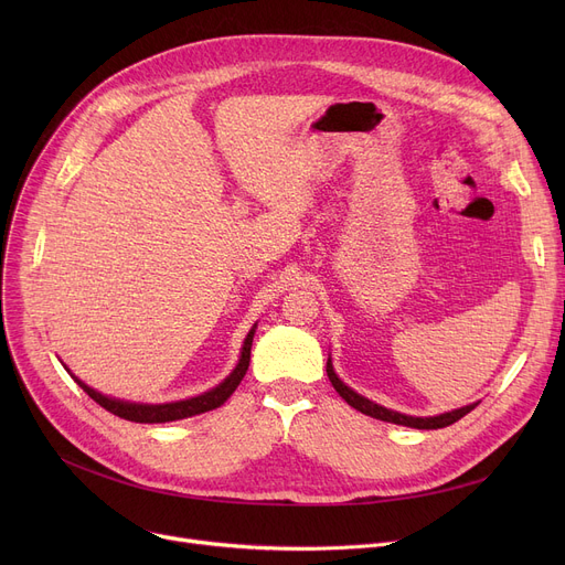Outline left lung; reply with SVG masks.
Returning a JSON list of instances; mask_svg holds the SVG:
<instances>
[{"label":"left lung","instance_id":"8db88e82","mask_svg":"<svg viewBox=\"0 0 565 565\" xmlns=\"http://www.w3.org/2000/svg\"><path fill=\"white\" fill-rule=\"evenodd\" d=\"M328 377L332 382V387L339 392V396L354 409H360L362 414H369V417L373 419H380V422H390V424H398V426H409V428H419V430H435V428H447L451 424H456L458 419H462L465 414H469L473 407H477L479 403L473 405H465L460 409H454V412H447V414H439V417H407V414H401V412H394V409H387L382 407L364 396H360L358 392H352L350 387H345V384L337 377L334 369H332V362L328 360Z\"/></svg>","mask_w":565,"mask_h":565}]
</instances>
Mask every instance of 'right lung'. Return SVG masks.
<instances>
[{
	"label": "right lung",
	"mask_w": 565,
	"mask_h": 565,
	"mask_svg": "<svg viewBox=\"0 0 565 565\" xmlns=\"http://www.w3.org/2000/svg\"><path fill=\"white\" fill-rule=\"evenodd\" d=\"M254 332L256 328L247 334L245 345H243V354H241V362H237L235 371L220 384V387L205 392L201 396L188 398V401H178V403H164V405H141V403H126V401H116V398H107L103 394H98L96 390L86 387L82 380L75 382L79 387L92 396L100 407H105L107 412L116 414V417H121L126 422H135V424H167V422H178V419H188L194 417V414L207 412V409H215L220 405H224L231 394L237 390V384L245 377L247 369H249V354H252V341H254Z\"/></svg>",
	"instance_id": "right-lung-1"
}]
</instances>
